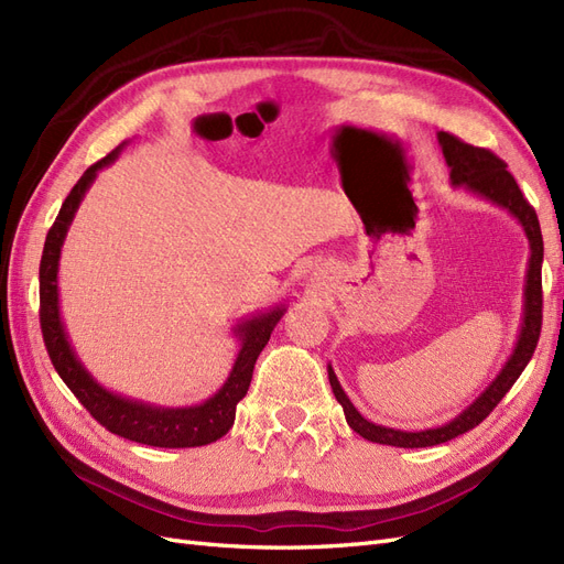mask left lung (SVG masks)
Returning a JSON list of instances; mask_svg holds the SVG:
<instances>
[{"label":"left lung","mask_w":564,"mask_h":564,"mask_svg":"<svg viewBox=\"0 0 564 564\" xmlns=\"http://www.w3.org/2000/svg\"><path fill=\"white\" fill-rule=\"evenodd\" d=\"M437 141L442 148V155H445V162L449 166L452 185L466 187V191L480 195L494 204H499L501 209H506L510 216L518 218V224L524 228V235L529 240V251L532 253H529L527 284H524L522 329H520L513 355L508 357V362L499 371V377L487 386L482 395L477 398L470 406H466L456 419H452L445 425H440V429L409 433V431L386 429V425H377V423L367 421L352 406L344 388H340L332 365L327 367L332 390H334L336 400L340 402V406H344V414H346V421L350 429L369 442H379V445H390V447H404V449L442 445V442H449L458 435L468 433L470 429H475L477 423H482L491 414V409L503 400L506 392L513 388V383L520 379V373L524 371L527 362L532 360V355L539 344V334H541V319H543V292H541L543 237H541V226H539L534 207L524 199L513 174L506 172V162L494 155L491 150L464 143L447 131H440Z\"/></svg>","instance_id":"left-lung-1"}]
</instances>
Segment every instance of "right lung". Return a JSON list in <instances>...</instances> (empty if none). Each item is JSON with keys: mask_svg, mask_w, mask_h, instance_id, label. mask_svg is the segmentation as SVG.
<instances>
[{"mask_svg": "<svg viewBox=\"0 0 564 564\" xmlns=\"http://www.w3.org/2000/svg\"><path fill=\"white\" fill-rule=\"evenodd\" d=\"M119 150L122 148H115L110 155L98 160L82 174L70 195L65 197L54 226H51L46 235L40 263V324L44 346L63 383L75 392V398L84 404V409H87V412L110 433L127 437L131 442H141V445L164 449L212 445V442L224 437L232 429L235 409L237 402L247 395L253 365L259 360L261 350L270 340L272 329H275V324L280 322L286 308H272L270 313H261L237 324L235 336L242 340V348L237 352L230 377L207 402L176 409L155 406L122 398L100 386L79 362V357L75 355L63 327L58 305V259L67 228L73 224V218L79 209V202L84 199V193L89 191V185L94 183L100 169L117 160Z\"/></svg>", "mask_w": 564, "mask_h": 564, "instance_id": "add662e5", "label": "right lung"}]
</instances>
